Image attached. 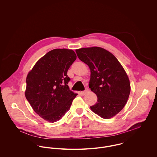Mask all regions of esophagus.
Returning a JSON list of instances; mask_svg holds the SVG:
<instances>
[{"label":"esophagus","instance_id":"34e87169","mask_svg":"<svg viewBox=\"0 0 157 157\" xmlns=\"http://www.w3.org/2000/svg\"><path fill=\"white\" fill-rule=\"evenodd\" d=\"M87 92H88V90H85L84 91H82V92H81V93H82V95H85V94L87 93Z\"/></svg>","mask_w":157,"mask_h":157}]
</instances>
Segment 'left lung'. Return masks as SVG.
<instances>
[{
	"label": "left lung",
	"mask_w": 157,
	"mask_h": 157,
	"mask_svg": "<svg viewBox=\"0 0 157 157\" xmlns=\"http://www.w3.org/2000/svg\"><path fill=\"white\" fill-rule=\"evenodd\" d=\"M76 52L90 69L89 88L98 97L91 109L103 119L114 117L123 108L130 94L126 71L114 55L103 48H81Z\"/></svg>",
	"instance_id": "obj_1"
}]
</instances>
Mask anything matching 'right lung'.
<instances>
[{
    "mask_svg": "<svg viewBox=\"0 0 157 157\" xmlns=\"http://www.w3.org/2000/svg\"><path fill=\"white\" fill-rule=\"evenodd\" d=\"M76 59L72 50L53 49L41 58L27 76L26 98L35 113L48 122L60 120L77 95L69 89L67 75Z\"/></svg>",
    "mask_w": 157,
    "mask_h": 157,
    "instance_id": "right-lung-1",
    "label": "right lung"
}]
</instances>
